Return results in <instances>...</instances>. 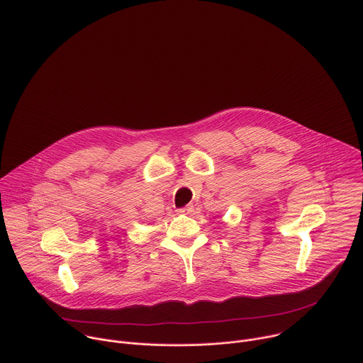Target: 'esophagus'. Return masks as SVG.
<instances>
[{"instance_id":"1","label":"esophagus","mask_w":363,"mask_h":363,"mask_svg":"<svg viewBox=\"0 0 363 363\" xmlns=\"http://www.w3.org/2000/svg\"><path fill=\"white\" fill-rule=\"evenodd\" d=\"M194 213V205H186L184 208L178 210V214H192Z\"/></svg>"}]
</instances>
